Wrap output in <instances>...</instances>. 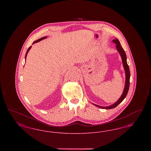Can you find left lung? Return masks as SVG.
Masks as SVG:
<instances>
[{
    "mask_svg": "<svg viewBox=\"0 0 151 151\" xmlns=\"http://www.w3.org/2000/svg\"><path fill=\"white\" fill-rule=\"evenodd\" d=\"M113 42L115 43V46H116V50L118 51V52L119 53L121 58H122V63L123 65V68L125 71V75H126V80H125V85H124V88L123 89V92L122 93L121 96L120 97V98L116 101L114 104H112L110 106H99L98 105L92 104L96 106L97 107L101 108V109H113V108L116 107L121 102H122L123 100L125 99V97H126L129 89V79H130V72H129V65H127V57H126V54L125 53V51L123 49L122 46L121 45L120 42L119 41V40L116 38H115L114 40H112Z\"/></svg>",
    "mask_w": 151,
    "mask_h": 151,
    "instance_id": "1",
    "label": "left lung"
}]
</instances>
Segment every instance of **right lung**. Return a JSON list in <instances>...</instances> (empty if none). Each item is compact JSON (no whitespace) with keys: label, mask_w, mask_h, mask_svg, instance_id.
<instances>
[{"label":"right lung","mask_w":151,"mask_h":151,"mask_svg":"<svg viewBox=\"0 0 151 151\" xmlns=\"http://www.w3.org/2000/svg\"><path fill=\"white\" fill-rule=\"evenodd\" d=\"M47 38V37L46 36H45V37H43L42 38H40V39H38V40H37V41H35V42H33V44H34V43H37V42H39V41H41V40H42L43 39H45V38ZM31 47H32V46H30L29 47V49H28V50L27 51V52H26V54H25V60H26V58H27V54H28V52H29V51L30 50V49H31Z\"/></svg>","instance_id":"1"}]
</instances>
